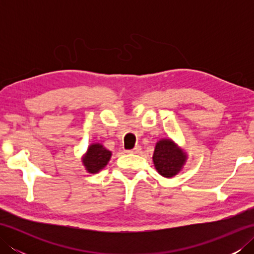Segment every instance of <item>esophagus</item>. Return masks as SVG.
<instances>
[{"mask_svg": "<svg viewBox=\"0 0 254 254\" xmlns=\"http://www.w3.org/2000/svg\"><path fill=\"white\" fill-rule=\"evenodd\" d=\"M139 152H141V146H135L133 149L127 150V153H128V154H138Z\"/></svg>", "mask_w": 254, "mask_h": 254, "instance_id": "obj_1", "label": "esophagus"}]
</instances>
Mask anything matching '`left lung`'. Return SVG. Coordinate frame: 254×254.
Returning a JSON list of instances; mask_svg holds the SVG:
<instances>
[{
  "mask_svg": "<svg viewBox=\"0 0 254 254\" xmlns=\"http://www.w3.org/2000/svg\"><path fill=\"white\" fill-rule=\"evenodd\" d=\"M153 160L161 176L171 178L180 171L186 161V155L170 139H161L156 145Z\"/></svg>",
  "mask_w": 254,
  "mask_h": 254,
  "instance_id": "1",
  "label": "left lung"
}]
</instances>
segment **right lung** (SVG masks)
Masks as SVG:
<instances>
[{"label": "right lung", "mask_w": 254, "mask_h": 254, "mask_svg": "<svg viewBox=\"0 0 254 254\" xmlns=\"http://www.w3.org/2000/svg\"><path fill=\"white\" fill-rule=\"evenodd\" d=\"M111 157V152L100 144H93L84 157V165L89 172H97L104 168Z\"/></svg>", "instance_id": "right-lung-1"}]
</instances>
